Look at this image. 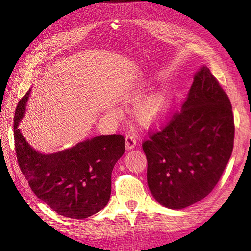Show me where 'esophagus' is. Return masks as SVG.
<instances>
[{
  "label": "esophagus",
  "mask_w": 251,
  "mask_h": 251,
  "mask_svg": "<svg viewBox=\"0 0 251 251\" xmlns=\"http://www.w3.org/2000/svg\"><path fill=\"white\" fill-rule=\"evenodd\" d=\"M137 143V135L134 132H128L126 136V148L127 150H132Z\"/></svg>",
  "instance_id": "esophagus-1"
}]
</instances>
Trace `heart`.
Here are the masks:
<instances>
[{"instance_id": "obj_1", "label": "heart", "mask_w": 251, "mask_h": 251, "mask_svg": "<svg viewBox=\"0 0 251 251\" xmlns=\"http://www.w3.org/2000/svg\"><path fill=\"white\" fill-rule=\"evenodd\" d=\"M165 111V101L161 97H153L144 102L139 110L140 119L146 124L155 123L160 119Z\"/></svg>"}]
</instances>
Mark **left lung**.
<instances>
[{
    "mask_svg": "<svg viewBox=\"0 0 251 251\" xmlns=\"http://www.w3.org/2000/svg\"><path fill=\"white\" fill-rule=\"evenodd\" d=\"M234 120L228 96L207 67L196 73L186 100L142 142L148 184L171 209L205 198L221 178L233 149Z\"/></svg>",
    "mask_w": 251,
    "mask_h": 251,
    "instance_id": "left-lung-1",
    "label": "left lung"
}]
</instances>
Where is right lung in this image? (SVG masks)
Here are the masks:
<instances>
[{"instance_id": "1", "label": "right lung", "mask_w": 251, "mask_h": 251, "mask_svg": "<svg viewBox=\"0 0 251 251\" xmlns=\"http://www.w3.org/2000/svg\"><path fill=\"white\" fill-rule=\"evenodd\" d=\"M29 92L21 98L13 119L14 148L23 175L37 198L58 215L85 219L96 214L109 202L112 171L125 153V137L96 136L58 153L41 154L18 128Z\"/></svg>"}]
</instances>
